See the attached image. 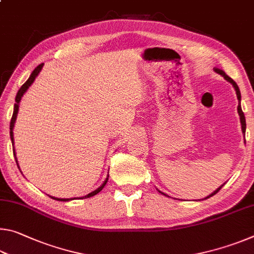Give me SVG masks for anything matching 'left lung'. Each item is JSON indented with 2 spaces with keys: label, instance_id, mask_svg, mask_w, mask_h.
I'll list each match as a JSON object with an SVG mask.
<instances>
[{
  "label": "left lung",
  "instance_id": "obj_1",
  "mask_svg": "<svg viewBox=\"0 0 254 254\" xmlns=\"http://www.w3.org/2000/svg\"><path fill=\"white\" fill-rule=\"evenodd\" d=\"M214 70L217 72V74H220V75H222L223 77H224V78L227 80V81H230V83L233 85V87H234V89H235V92H236V96H238V100H239V106H238V113H239V115H240V121H241V127H242V132H243V134H246V128H247V124H246V117H244V113H243V111H242V107H241V93H240V89H239V86L236 85V83L235 81L231 78V77H229L227 76L224 71H223L222 69H220V68H214ZM225 184H223L222 186H220L218 187L216 190H214L212 194L210 195H208L207 197H205L204 199H207V198H209V197H212V196H214L215 194H217V191L220 190V189L224 186ZM159 192H161V194H163L162 191H160L159 190ZM165 196H168V195H166V194H163ZM169 197V196H168Z\"/></svg>",
  "mask_w": 254,
  "mask_h": 254
}]
</instances>
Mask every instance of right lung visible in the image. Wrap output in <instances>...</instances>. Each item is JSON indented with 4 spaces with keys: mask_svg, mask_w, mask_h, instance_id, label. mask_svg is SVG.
<instances>
[{
    "mask_svg": "<svg viewBox=\"0 0 254 254\" xmlns=\"http://www.w3.org/2000/svg\"><path fill=\"white\" fill-rule=\"evenodd\" d=\"M45 64H40L39 66H37L36 68H34V70L31 72V75H30V77L28 78V80L25 81V83L21 86L18 94H16L15 96V104H14V109H13V115H12V119H11V122H10V137H11V141H12V144L14 145V139H13V127H14V123H15V120H16V115H18V112H19V104H20V101L21 98H22L23 94L28 91V88L30 87V86L32 85V83L34 81V79H36V77L39 75V72L41 71L42 67H44ZM13 154H14V158H15V161H16V165H18L19 167V162H18V159H16V154H15V150L13 148ZM20 168V167H19ZM21 171V170H20ZM107 180H109V175H107V177L105 178L104 183H103L100 187H98L97 189H95V190L89 192V194H87L86 196H83V197H79L78 199H83V198H88V197H92V196H95L96 194H98L103 188H104V186L107 183ZM51 197L53 199H57V200H60V201H68V200H72V199H77L76 197H74V198H57V197H53V196H49Z\"/></svg>",
    "mask_w": 254,
    "mask_h": 254,
    "instance_id": "1",
    "label": "right lung"
}]
</instances>
